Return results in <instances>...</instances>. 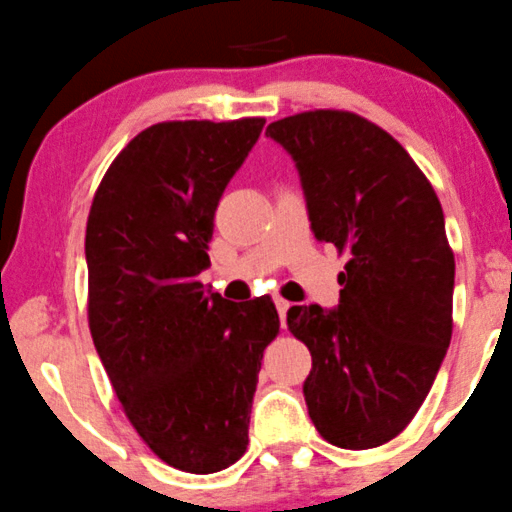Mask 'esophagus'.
Wrapping results in <instances>:
<instances>
[{"label": "esophagus", "instance_id": "obj_1", "mask_svg": "<svg viewBox=\"0 0 512 512\" xmlns=\"http://www.w3.org/2000/svg\"><path fill=\"white\" fill-rule=\"evenodd\" d=\"M289 309H292V304H289V301L277 299V311H279V321H282V326L287 324V314H289Z\"/></svg>", "mask_w": 512, "mask_h": 512}]
</instances>
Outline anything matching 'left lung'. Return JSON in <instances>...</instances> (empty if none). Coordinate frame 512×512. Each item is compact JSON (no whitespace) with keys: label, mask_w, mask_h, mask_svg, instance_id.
<instances>
[{"label":"left lung","mask_w":512,"mask_h":512,"mask_svg":"<svg viewBox=\"0 0 512 512\" xmlns=\"http://www.w3.org/2000/svg\"><path fill=\"white\" fill-rule=\"evenodd\" d=\"M267 134L297 161L314 235L348 257L338 309L287 314L311 353L309 417L328 444L375 449L412 422L449 348L444 211L405 147L355 112H299Z\"/></svg>","instance_id":"obj_1"}]
</instances>
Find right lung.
<instances>
[{"instance_id":"right-lung-1","label":"right lung","mask_w":512,"mask_h":512,"mask_svg":"<svg viewBox=\"0 0 512 512\" xmlns=\"http://www.w3.org/2000/svg\"><path fill=\"white\" fill-rule=\"evenodd\" d=\"M265 117L159 122L102 176L85 228L88 326L134 432L186 473L247 449L252 395L277 338L270 297L206 294L198 274L225 186Z\"/></svg>"}]
</instances>
